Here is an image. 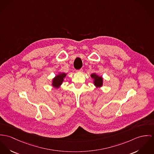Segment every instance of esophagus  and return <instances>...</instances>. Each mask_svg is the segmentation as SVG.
<instances>
[{
    "instance_id": "esophagus-1",
    "label": "esophagus",
    "mask_w": 154,
    "mask_h": 154,
    "mask_svg": "<svg viewBox=\"0 0 154 154\" xmlns=\"http://www.w3.org/2000/svg\"><path fill=\"white\" fill-rule=\"evenodd\" d=\"M83 71V70L82 69H79V70H76L77 72H82Z\"/></svg>"
}]
</instances>
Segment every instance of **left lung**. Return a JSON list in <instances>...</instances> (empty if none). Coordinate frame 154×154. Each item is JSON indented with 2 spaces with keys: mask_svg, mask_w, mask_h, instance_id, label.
Segmentation results:
<instances>
[{
  "mask_svg": "<svg viewBox=\"0 0 154 154\" xmlns=\"http://www.w3.org/2000/svg\"><path fill=\"white\" fill-rule=\"evenodd\" d=\"M91 77L93 79H94V84L97 87H101L103 84V79L101 77H98L97 75L95 74H91Z\"/></svg>",
  "mask_w": 154,
  "mask_h": 154,
  "instance_id": "8db88e82",
  "label": "left lung"
}]
</instances>
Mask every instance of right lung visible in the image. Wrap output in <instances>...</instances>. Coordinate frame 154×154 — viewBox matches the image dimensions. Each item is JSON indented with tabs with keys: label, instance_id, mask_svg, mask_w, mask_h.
I'll use <instances>...</instances> for the list:
<instances>
[{
	"label": "right lung",
	"instance_id": "1",
	"mask_svg": "<svg viewBox=\"0 0 154 154\" xmlns=\"http://www.w3.org/2000/svg\"><path fill=\"white\" fill-rule=\"evenodd\" d=\"M66 75V74L65 73H62V74H60L59 75H57L53 79V85L58 88L60 85L61 84V83H63V79L65 77Z\"/></svg>",
	"mask_w": 154,
	"mask_h": 154
}]
</instances>
